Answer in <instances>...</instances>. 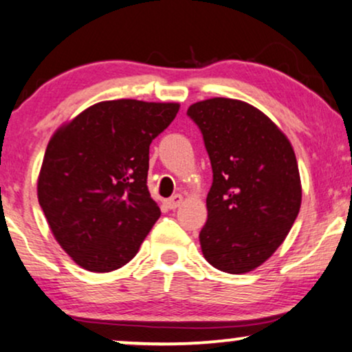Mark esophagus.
<instances>
[{"label":"esophagus","mask_w":352,"mask_h":352,"mask_svg":"<svg viewBox=\"0 0 352 352\" xmlns=\"http://www.w3.org/2000/svg\"><path fill=\"white\" fill-rule=\"evenodd\" d=\"M164 204H166L168 209L175 210V209H177V207L181 206V204H183V196H181V194H175V196H173V197L166 199V201H164Z\"/></svg>","instance_id":"obj_1"}]
</instances>
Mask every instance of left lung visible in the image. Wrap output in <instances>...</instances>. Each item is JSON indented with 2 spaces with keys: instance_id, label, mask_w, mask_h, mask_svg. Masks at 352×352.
I'll list each match as a JSON object with an SVG mask.
<instances>
[{
  "instance_id": "left-lung-1",
  "label": "left lung",
  "mask_w": 352,
  "mask_h": 352,
  "mask_svg": "<svg viewBox=\"0 0 352 352\" xmlns=\"http://www.w3.org/2000/svg\"><path fill=\"white\" fill-rule=\"evenodd\" d=\"M188 116L201 129L214 173L199 233L204 258L230 274L253 271L282 245L300 210L292 145L266 114L238 99L199 101Z\"/></svg>"
}]
</instances>
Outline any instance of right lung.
<instances>
[{"label": "right lung", "mask_w": 352, "mask_h": 352, "mask_svg": "<svg viewBox=\"0 0 352 352\" xmlns=\"http://www.w3.org/2000/svg\"><path fill=\"white\" fill-rule=\"evenodd\" d=\"M177 111V102L102 101L52 135L37 197L78 266L111 272L138 253L162 214L146 188L150 143Z\"/></svg>", "instance_id": "obj_1"}]
</instances>
